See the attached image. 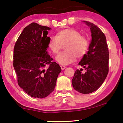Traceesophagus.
<instances>
[{
    "label": "esophagus",
    "instance_id": "34e87169",
    "mask_svg": "<svg viewBox=\"0 0 123 123\" xmlns=\"http://www.w3.org/2000/svg\"><path fill=\"white\" fill-rule=\"evenodd\" d=\"M60 67H61V69L62 70H64L65 68H66V67L64 66V65H61Z\"/></svg>",
    "mask_w": 123,
    "mask_h": 123
}]
</instances>
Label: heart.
Masks as SVG:
<instances>
[{
  "label": "heart",
  "instance_id": "1",
  "mask_svg": "<svg viewBox=\"0 0 123 123\" xmlns=\"http://www.w3.org/2000/svg\"><path fill=\"white\" fill-rule=\"evenodd\" d=\"M65 45V51L56 58L57 62L62 65L73 63L75 57L79 58L83 56L89 48L88 38L80 35L78 30L72 28L59 31L55 37L50 38L48 43L49 49L54 54H58Z\"/></svg>",
  "mask_w": 123,
  "mask_h": 123
}]
</instances>
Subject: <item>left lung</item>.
Instances as JSON below:
<instances>
[{
	"mask_svg": "<svg viewBox=\"0 0 123 123\" xmlns=\"http://www.w3.org/2000/svg\"><path fill=\"white\" fill-rule=\"evenodd\" d=\"M85 22L90 27L92 40L87 54L78 64L83 67L86 71L82 73L83 69L75 70L72 82L75 90L87 94L96 91L106 78L109 73V54L103 32L93 23Z\"/></svg>",
	"mask_w": 123,
	"mask_h": 123,
	"instance_id": "obj_1",
	"label": "left lung"
}]
</instances>
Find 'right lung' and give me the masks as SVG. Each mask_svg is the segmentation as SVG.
<instances>
[{"label": "right lung", "instance_id": "1", "mask_svg": "<svg viewBox=\"0 0 123 123\" xmlns=\"http://www.w3.org/2000/svg\"><path fill=\"white\" fill-rule=\"evenodd\" d=\"M49 27L33 22L24 28L15 43L13 67L19 86L28 95L43 98L54 90L59 74L58 64L46 51L50 37Z\"/></svg>", "mask_w": 123, "mask_h": 123}]
</instances>
